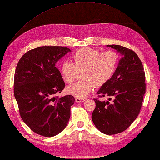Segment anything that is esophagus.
Returning <instances> with one entry per match:
<instances>
[{
	"label": "esophagus",
	"instance_id": "34e87169",
	"mask_svg": "<svg viewBox=\"0 0 160 160\" xmlns=\"http://www.w3.org/2000/svg\"><path fill=\"white\" fill-rule=\"evenodd\" d=\"M75 101L77 102H83L86 101V98H76Z\"/></svg>",
	"mask_w": 160,
	"mask_h": 160
}]
</instances>
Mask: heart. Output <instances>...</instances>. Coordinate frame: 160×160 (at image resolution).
<instances>
[{"mask_svg": "<svg viewBox=\"0 0 160 160\" xmlns=\"http://www.w3.org/2000/svg\"><path fill=\"white\" fill-rule=\"evenodd\" d=\"M73 63L63 61L60 66L62 79L71 83L75 79L78 70L81 72V79L66 88L68 94L83 98L94 90L95 86L101 87L112 77L118 63L119 57L112 50L102 52L98 49L83 48L72 56Z\"/></svg>", "mask_w": 160, "mask_h": 160, "instance_id": "b5f03b06", "label": "heart"}]
</instances>
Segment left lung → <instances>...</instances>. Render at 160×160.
Wrapping results in <instances>:
<instances>
[{"label": "left lung", "instance_id": "obj_1", "mask_svg": "<svg viewBox=\"0 0 160 160\" xmlns=\"http://www.w3.org/2000/svg\"><path fill=\"white\" fill-rule=\"evenodd\" d=\"M122 55L108 82L97 92L92 120L96 127L107 135L121 133L136 119L146 92L145 73L141 60L133 51L120 45H108Z\"/></svg>", "mask_w": 160, "mask_h": 160}]
</instances>
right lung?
Masks as SVG:
<instances>
[{
    "instance_id": "1",
    "label": "right lung",
    "mask_w": 160,
    "mask_h": 160,
    "mask_svg": "<svg viewBox=\"0 0 160 160\" xmlns=\"http://www.w3.org/2000/svg\"><path fill=\"white\" fill-rule=\"evenodd\" d=\"M65 47L32 49L18 63L14 75V97L20 115L29 128L40 136L52 137L66 128L74 97H55L65 87L55 63L70 52Z\"/></svg>"
}]
</instances>
